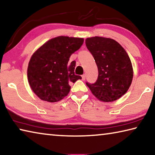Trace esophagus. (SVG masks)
I'll use <instances>...</instances> for the list:
<instances>
[{
    "label": "esophagus",
    "instance_id": "obj_1",
    "mask_svg": "<svg viewBox=\"0 0 155 155\" xmlns=\"http://www.w3.org/2000/svg\"><path fill=\"white\" fill-rule=\"evenodd\" d=\"M85 77H86V75L85 74H83L82 75V80L83 81H85Z\"/></svg>",
    "mask_w": 155,
    "mask_h": 155
}]
</instances>
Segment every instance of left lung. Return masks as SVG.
Returning a JSON list of instances; mask_svg holds the SVG:
<instances>
[{
	"label": "left lung",
	"mask_w": 155,
	"mask_h": 155,
	"mask_svg": "<svg viewBox=\"0 0 155 155\" xmlns=\"http://www.w3.org/2000/svg\"><path fill=\"white\" fill-rule=\"evenodd\" d=\"M85 44L98 67V76L94 83L86 82L100 101L113 102L128 91L133 80L130 59L120 44L111 38L93 37Z\"/></svg>",
	"instance_id": "left-lung-1"
}]
</instances>
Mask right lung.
I'll list each match as a JSON object with an SVG mask.
<instances>
[{"mask_svg":"<svg viewBox=\"0 0 155 155\" xmlns=\"http://www.w3.org/2000/svg\"><path fill=\"white\" fill-rule=\"evenodd\" d=\"M83 38L59 36L52 38L34 53L28 63V81L31 89L43 101L57 102L66 96L81 77L74 74L76 61L71 54L83 45Z\"/></svg>","mask_w":155,"mask_h":155,"instance_id":"add662e5","label":"right lung"}]
</instances>
